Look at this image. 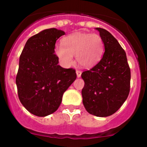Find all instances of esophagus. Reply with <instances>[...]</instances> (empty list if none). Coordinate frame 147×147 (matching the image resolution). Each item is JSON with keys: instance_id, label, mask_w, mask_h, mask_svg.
Masks as SVG:
<instances>
[{"instance_id": "34e87169", "label": "esophagus", "mask_w": 147, "mask_h": 147, "mask_svg": "<svg viewBox=\"0 0 147 147\" xmlns=\"http://www.w3.org/2000/svg\"><path fill=\"white\" fill-rule=\"evenodd\" d=\"M76 76H77V77H78V78H80V76H81L82 71H76Z\"/></svg>"}]
</instances>
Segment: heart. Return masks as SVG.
Listing matches in <instances>:
<instances>
[{"label": "heart", "mask_w": 147, "mask_h": 147, "mask_svg": "<svg viewBox=\"0 0 147 147\" xmlns=\"http://www.w3.org/2000/svg\"><path fill=\"white\" fill-rule=\"evenodd\" d=\"M62 45H56L54 50L65 67H69L74 63V55L80 65L92 67L99 60L104 51L103 40L96 34H71L63 38Z\"/></svg>", "instance_id": "obj_1"}]
</instances>
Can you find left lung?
<instances>
[{"instance_id": "8db88e82", "label": "left lung", "mask_w": 147, "mask_h": 147, "mask_svg": "<svg viewBox=\"0 0 147 147\" xmlns=\"http://www.w3.org/2000/svg\"><path fill=\"white\" fill-rule=\"evenodd\" d=\"M103 40L105 53L98 64L82 74V102L90 114L107 117L115 113L128 97L130 69L124 50L107 30L96 28Z\"/></svg>"}]
</instances>
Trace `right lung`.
<instances>
[{"instance_id": "obj_1", "label": "right lung", "mask_w": 147, "mask_h": 147, "mask_svg": "<svg viewBox=\"0 0 147 147\" xmlns=\"http://www.w3.org/2000/svg\"><path fill=\"white\" fill-rule=\"evenodd\" d=\"M65 32L45 29L27 40L22 51L16 76L18 97L28 112L44 117L57 110L62 95L76 79L73 68L58 65L56 41Z\"/></svg>"}]
</instances>
